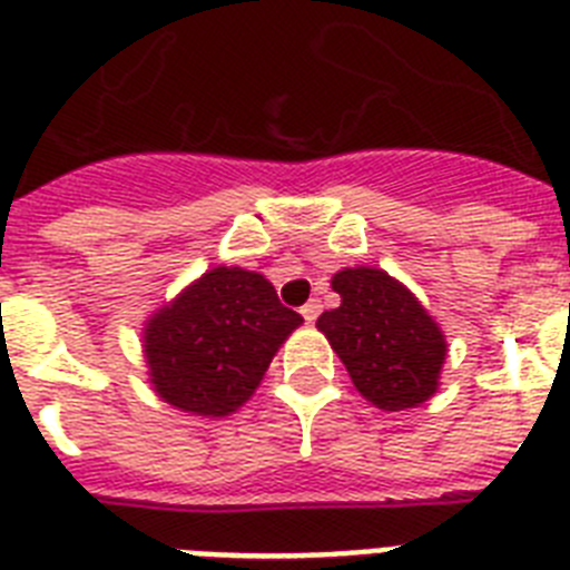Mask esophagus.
I'll list each match as a JSON object with an SVG mask.
<instances>
[{
  "label": "esophagus",
  "instance_id": "1",
  "mask_svg": "<svg viewBox=\"0 0 570 570\" xmlns=\"http://www.w3.org/2000/svg\"><path fill=\"white\" fill-rule=\"evenodd\" d=\"M320 311H323V305H320V299H308V303L303 305L305 323H314V320L320 317Z\"/></svg>",
  "mask_w": 570,
  "mask_h": 570
}]
</instances>
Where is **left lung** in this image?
I'll return each instance as SVG.
<instances>
[{
  "label": "left lung",
  "mask_w": 570,
  "mask_h": 570,
  "mask_svg": "<svg viewBox=\"0 0 570 570\" xmlns=\"http://www.w3.org/2000/svg\"><path fill=\"white\" fill-rule=\"evenodd\" d=\"M332 288L340 308L325 311L317 328L352 374L363 397L397 412L432 397L446 343L415 296L377 267H345Z\"/></svg>",
  "instance_id": "8db88e82"
}]
</instances>
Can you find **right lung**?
<instances>
[{"label":"right lung","instance_id":"right-lung-1","mask_svg":"<svg viewBox=\"0 0 570 570\" xmlns=\"http://www.w3.org/2000/svg\"><path fill=\"white\" fill-rule=\"evenodd\" d=\"M303 317L265 276L213 267L144 332L155 392L193 415H227L253 395L282 340Z\"/></svg>","mask_w":570,"mask_h":570}]
</instances>
